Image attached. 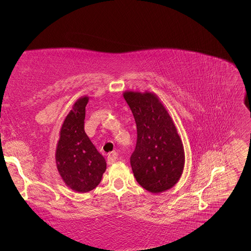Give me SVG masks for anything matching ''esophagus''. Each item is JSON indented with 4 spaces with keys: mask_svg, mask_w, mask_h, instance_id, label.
<instances>
[{
    "mask_svg": "<svg viewBox=\"0 0 251 251\" xmlns=\"http://www.w3.org/2000/svg\"><path fill=\"white\" fill-rule=\"evenodd\" d=\"M116 159H117V154L115 153V151H112V153H110L109 156H108L107 162H108L109 165H111V164H113L114 162L116 161Z\"/></svg>",
    "mask_w": 251,
    "mask_h": 251,
    "instance_id": "34e87169",
    "label": "esophagus"
}]
</instances>
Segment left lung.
<instances>
[{"label": "left lung", "mask_w": 251, "mask_h": 251, "mask_svg": "<svg viewBox=\"0 0 251 251\" xmlns=\"http://www.w3.org/2000/svg\"><path fill=\"white\" fill-rule=\"evenodd\" d=\"M137 126V142L131 156L136 181L147 191L159 194L172 188L183 172V144L174 121L157 95L124 93Z\"/></svg>", "instance_id": "obj_1"}]
</instances>
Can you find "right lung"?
I'll return each mask as SVG.
<instances>
[{
	"label": "right lung",
	"mask_w": 251,
	"mask_h": 251,
	"mask_svg": "<svg viewBox=\"0 0 251 251\" xmlns=\"http://www.w3.org/2000/svg\"><path fill=\"white\" fill-rule=\"evenodd\" d=\"M89 97H80L73 104L60 128L55 160L67 186L78 193L92 191L100 183L107 169L102 155L85 132L86 105Z\"/></svg>",
	"instance_id": "right-lung-1"
}]
</instances>
